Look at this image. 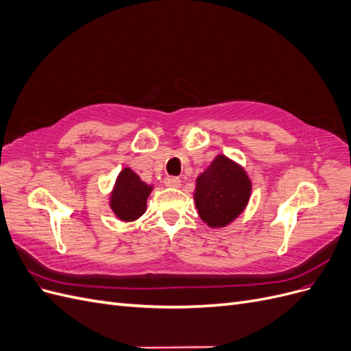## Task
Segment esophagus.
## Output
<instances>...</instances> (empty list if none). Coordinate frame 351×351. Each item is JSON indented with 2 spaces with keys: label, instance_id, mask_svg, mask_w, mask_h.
<instances>
[{
  "label": "esophagus",
  "instance_id": "esophagus-1",
  "mask_svg": "<svg viewBox=\"0 0 351 351\" xmlns=\"http://www.w3.org/2000/svg\"><path fill=\"white\" fill-rule=\"evenodd\" d=\"M164 183L168 187H180V183H182V180H180L178 177H174V176H168V177H165Z\"/></svg>",
  "mask_w": 351,
  "mask_h": 351
}]
</instances>
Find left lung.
I'll return each instance as SVG.
<instances>
[{"mask_svg":"<svg viewBox=\"0 0 351 351\" xmlns=\"http://www.w3.org/2000/svg\"><path fill=\"white\" fill-rule=\"evenodd\" d=\"M250 182L236 162L218 155L196 180L195 200L199 217L209 227H224L246 208Z\"/></svg>","mask_w":351,"mask_h":351,"instance_id":"8db88e82","label":"left lung"}]
</instances>
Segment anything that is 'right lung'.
I'll use <instances>...</instances> for the list:
<instances>
[{"label":"right lung","instance_id":"obj_1","mask_svg":"<svg viewBox=\"0 0 351 351\" xmlns=\"http://www.w3.org/2000/svg\"><path fill=\"white\" fill-rule=\"evenodd\" d=\"M152 187L142 182L130 168H124L117 177L111 195V208L123 221H134L146 210V199Z\"/></svg>","mask_w":351,"mask_h":351}]
</instances>
